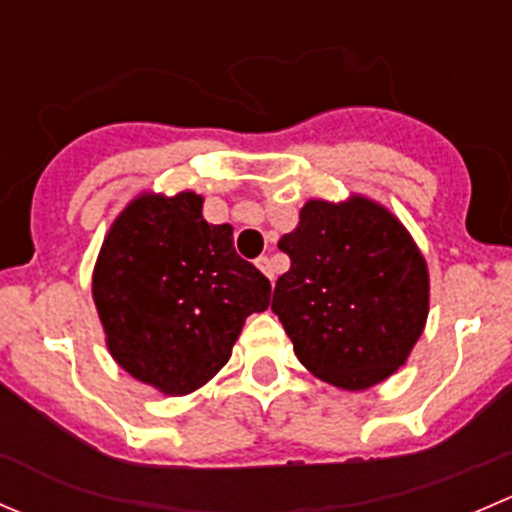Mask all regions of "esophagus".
<instances>
[{"mask_svg": "<svg viewBox=\"0 0 512 512\" xmlns=\"http://www.w3.org/2000/svg\"><path fill=\"white\" fill-rule=\"evenodd\" d=\"M255 265L260 267V270H262V275H265L267 280H270V282L275 280V265H272V260H270V257H267V255L257 257V260H255Z\"/></svg>", "mask_w": 512, "mask_h": 512, "instance_id": "1", "label": "esophagus"}]
</instances>
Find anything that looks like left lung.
<instances>
[{
	"label": "left lung",
	"instance_id": "1",
	"mask_svg": "<svg viewBox=\"0 0 512 512\" xmlns=\"http://www.w3.org/2000/svg\"><path fill=\"white\" fill-rule=\"evenodd\" d=\"M292 265L272 312L297 359L327 384L364 391L406 364L428 317V267L384 205L309 200L277 242Z\"/></svg>",
	"mask_w": 512,
	"mask_h": 512
}]
</instances>
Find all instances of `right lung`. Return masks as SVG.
Returning <instances> with one entry per match:
<instances>
[{
	"mask_svg": "<svg viewBox=\"0 0 512 512\" xmlns=\"http://www.w3.org/2000/svg\"><path fill=\"white\" fill-rule=\"evenodd\" d=\"M106 347L133 379L168 396L208 384L227 364L270 280L242 260L230 225L203 218L193 190L141 193L113 220L94 267Z\"/></svg>",
	"mask_w": 512,
	"mask_h": 512,
	"instance_id": "add662e5",
	"label": "right lung"
}]
</instances>
